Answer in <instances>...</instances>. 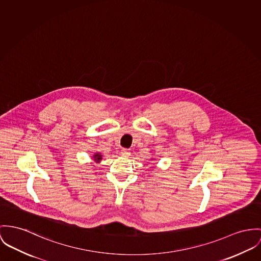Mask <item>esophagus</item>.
Segmentation results:
<instances>
[{"mask_svg":"<svg viewBox=\"0 0 261 261\" xmlns=\"http://www.w3.org/2000/svg\"><path fill=\"white\" fill-rule=\"evenodd\" d=\"M130 150H128V149H122L121 150V155L122 156H124V157H128V156H130Z\"/></svg>","mask_w":261,"mask_h":261,"instance_id":"esophagus-1","label":"esophagus"}]
</instances>
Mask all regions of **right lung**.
<instances>
[{"label":"right lung","instance_id":"right-lung-1","mask_svg":"<svg viewBox=\"0 0 261 261\" xmlns=\"http://www.w3.org/2000/svg\"><path fill=\"white\" fill-rule=\"evenodd\" d=\"M93 159L95 162H99L102 159V156L100 155V153H96V154H94L93 155Z\"/></svg>","mask_w":261,"mask_h":261}]
</instances>
